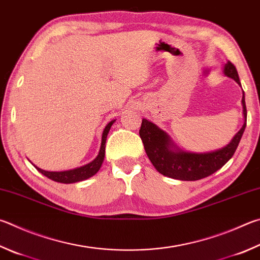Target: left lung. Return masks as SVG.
<instances>
[{
    "label": "left lung",
    "instance_id": "left-lung-1",
    "mask_svg": "<svg viewBox=\"0 0 260 260\" xmlns=\"http://www.w3.org/2000/svg\"><path fill=\"white\" fill-rule=\"evenodd\" d=\"M224 74L233 78L240 86L239 75L235 66L229 61L224 66ZM244 122L233 140L225 148L208 153H192L178 150L164 131L146 119L142 120L140 138L142 140L145 152L154 168L165 176L181 179V181H198L218 171L233 157L242 134L247 126V108L244 92L242 95Z\"/></svg>",
    "mask_w": 260,
    "mask_h": 260
}]
</instances>
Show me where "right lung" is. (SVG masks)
Here are the masks:
<instances>
[{
    "instance_id": "right-lung-1",
    "label": "right lung",
    "mask_w": 260,
    "mask_h": 260,
    "mask_svg": "<svg viewBox=\"0 0 260 260\" xmlns=\"http://www.w3.org/2000/svg\"><path fill=\"white\" fill-rule=\"evenodd\" d=\"M114 122H115V120H111L109 124L106 126L105 131H103L100 152H99L98 157L94 159L92 162L85 165V166H83V167L75 168V169H72V171H66V172H46V171H43V169L36 167L37 171L41 172L44 176L52 179V181L64 183V184L81 182V181H84V179L95 175V174L99 172V169H100V167H101L103 159H105L107 136H108V133H109V131Z\"/></svg>"
}]
</instances>
